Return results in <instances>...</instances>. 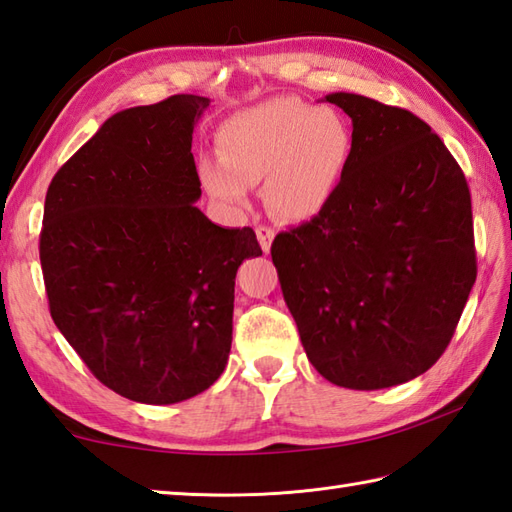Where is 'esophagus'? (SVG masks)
Here are the masks:
<instances>
[{"label": "esophagus", "instance_id": "34e87169", "mask_svg": "<svg viewBox=\"0 0 512 512\" xmlns=\"http://www.w3.org/2000/svg\"><path fill=\"white\" fill-rule=\"evenodd\" d=\"M255 233H257V239H259V246H262V250L268 255L270 246H273L275 231H273V228H268V226H257Z\"/></svg>", "mask_w": 512, "mask_h": 512}]
</instances>
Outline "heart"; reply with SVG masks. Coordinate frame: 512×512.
Returning <instances> with one entry per match:
<instances>
[{
  "instance_id": "heart-1",
  "label": "heart",
  "mask_w": 512,
  "mask_h": 512,
  "mask_svg": "<svg viewBox=\"0 0 512 512\" xmlns=\"http://www.w3.org/2000/svg\"><path fill=\"white\" fill-rule=\"evenodd\" d=\"M220 156H204V191L231 211L248 206L250 187L264 180L270 209L290 222L321 215L339 191L350 160V127L330 107L297 96H273L228 116L217 129Z\"/></svg>"
}]
</instances>
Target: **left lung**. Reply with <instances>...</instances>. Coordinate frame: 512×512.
<instances>
[{
  "mask_svg": "<svg viewBox=\"0 0 512 512\" xmlns=\"http://www.w3.org/2000/svg\"><path fill=\"white\" fill-rule=\"evenodd\" d=\"M352 151L321 215L270 248L314 369L347 389H385L447 350L475 284L471 193L431 127L350 92Z\"/></svg>",
  "mask_w": 512,
  "mask_h": 512,
  "instance_id": "obj_1",
  "label": "left lung"
}]
</instances>
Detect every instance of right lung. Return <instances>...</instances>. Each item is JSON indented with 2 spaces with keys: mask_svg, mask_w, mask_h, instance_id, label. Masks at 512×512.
<instances>
[{
  "mask_svg": "<svg viewBox=\"0 0 512 512\" xmlns=\"http://www.w3.org/2000/svg\"><path fill=\"white\" fill-rule=\"evenodd\" d=\"M211 99L176 94L107 118L52 178L39 257L50 314L90 372L134 402L173 405L224 372L235 275L253 228L195 202L193 129Z\"/></svg>",
  "mask_w": 512,
  "mask_h": 512,
  "instance_id": "add662e5",
  "label": "right lung"
}]
</instances>
